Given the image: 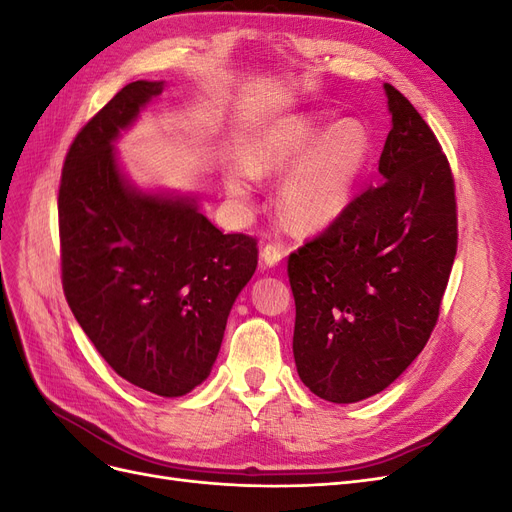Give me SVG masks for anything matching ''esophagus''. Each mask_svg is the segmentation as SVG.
<instances>
[{"instance_id": "1", "label": "esophagus", "mask_w": 512, "mask_h": 512, "mask_svg": "<svg viewBox=\"0 0 512 512\" xmlns=\"http://www.w3.org/2000/svg\"><path fill=\"white\" fill-rule=\"evenodd\" d=\"M260 256H262V262H265L267 267H277V265H280V262H282V258H284V252H282L280 245L269 243V245L262 247Z\"/></svg>"}]
</instances>
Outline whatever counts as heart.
I'll list each match as a JSON object with an SVG mask.
<instances>
[{
	"instance_id": "obj_1",
	"label": "heart",
	"mask_w": 512,
	"mask_h": 512,
	"mask_svg": "<svg viewBox=\"0 0 512 512\" xmlns=\"http://www.w3.org/2000/svg\"><path fill=\"white\" fill-rule=\"evenodd\" d=\"M371 153L369 134L354 119L324 123L309 113H290L269 121L245 147V164L226 173V190L245 200L256 175L280 173L275 203L299 228H324L342 215L359 188Z\"/></svg>"
}]
</instances>
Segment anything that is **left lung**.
<instances>
[{
    "label": "left lung",
    "mask_w": 512,
    "mask_h": 512,
    "mask_svg": "<svg viewBox=\"0 0 512 512\" xmlns=\"http://www.w3.org/2000/svg\"><path fill=\"white\" fill-rule=\"evenodd\" d=\"M384 91L393 128L380 185L288 258L294 363L333 404L384 391L421 354L457 254L451 166L408 98L389 83Z\"/></svg>",
    "instance_id": "1"
}]
</instances>
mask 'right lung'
I'll return each instance as SVG.
<instances>
[{"label": "right lung", "mask_w": 512, "mask_h": 512, "mask_svg": "<svg viewBox=\"0 0 512 512\" xmlns=\"http://www.w3.org/2000/svg\"><path fill=\"white\" fill-rule=\"evenodd\" d=\"M162 91L164 81L126 85L70 145L57 200L61 282L121 378L181 397L211 374L258 247L215 228L196 196L141 190L121 170L117 138Z\"/></svg>", "instance_id": "add662e5"}]
</instances>
